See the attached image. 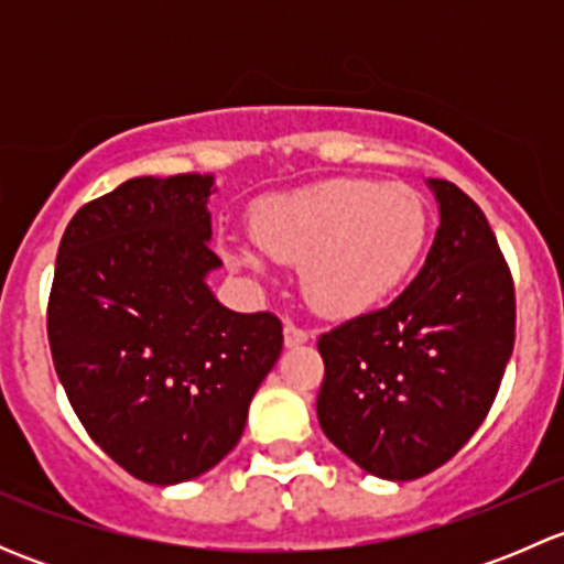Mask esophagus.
Listing matches in <instances>:
<instances>
[{"mask_svg":"<svg viewBox=\"0 0 564 564\" xmlns=\"http://www.w3.org/2000/svg\"><path fill=\"white\" fill-rule=\"evenodd\" d=\"M308 338H311L308 329L297 327L294 322L283 324V344H286V346H303Z\"/></svg>","mask_w":564,"mask_h":564,"instance_id":"esophagus-1","label":"esophagus"}]
</instances>
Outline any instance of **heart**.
<instances>
[{"mask_svg": "<svg viewBox=\"0 0 564 564\" xmlns=\"http://www.w3.org/2000/svg\"><path fill=\"white\" fill-rule=\"evenodd\" d=\"M429 204L414 187L338 176L261 198L250 213L256 246L270 259L300 264L316 311L355 316L373 308L412 272L429 240ZM259 275V253L235 250Z\"/></svg>", "mask_w": 564, "mask_h": 564, "instance_id": "1", "label": "heart"}]
</instances>
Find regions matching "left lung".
Masks as SVG:
<instances>
[{
    "label": "left lung",
    "mask_w": 564,
    "mask_h": 564,
    "mask_svg": "<svg viewBox=\"0 0 564 564\" xmlns=\"http://www.w3.org/2000/svg\"><path fill=\"white\" fill-rule=\"evenodd\" d=\"M429 185L442 220L417 278L318 338V425L384 480L456 456L486 420L516 340L513 275L486 215L453 182Z\"/></svg>",
    "instance_id": "left-lung-1"
}]
</instances>
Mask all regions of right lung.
<instances>
[{
    "label": "right lung",
    "instance_id": "obj_1",
    "mask_svg": "<svg viewBox=\"0 0 564 564\" xmlns=\"http://www.w3.org/2000/svg\"><path fill=\"white\" fill-rule=\"evenodd\" d=\"M213 176H135L62 235L48 344L73 412L108 458L155 486L213 469L246 431L283 349L270 311L235 314L207 272Z\"/></svg>",
    "mask_w": 564,
    "mask_h": 564
}]
</instances>
